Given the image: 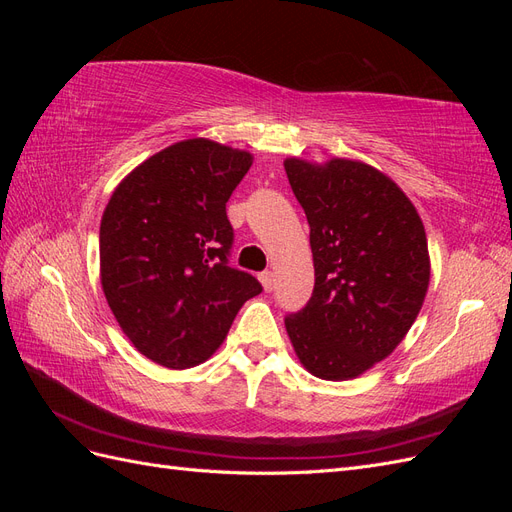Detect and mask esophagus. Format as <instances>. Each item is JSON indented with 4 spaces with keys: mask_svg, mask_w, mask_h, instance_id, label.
<instances>
[{
    "mask_svg": "<svg viewBox=\"0 0 512 512\" xmlns=\"http://www.w3.org/2000/svg\"><path fill=\"white\" fill-rule=\"evenodd\" d=\"M258 280H260L262 288H265L267 292L273 290V286H275V275H273V271H262V273L258 275Z\"/></svg>",
    "mask_w": 512,
    "mask_h": 512,
    "instance_id": "obj_1",
    "label": "esophagus"
}]
</instances>
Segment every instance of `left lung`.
Returning a JSON list of instances; mask_svg holds the SVG:
<instances>
[{
    "label": "left lung",
    "mask_w": 512,
    "mask_h": 512,
    "mask_svg": "<svg viewBox=\"0 0 512 512\" xmlns=\"http://www.w3.org/2000/svg\"><path fill=\"white\" fill-rule=\"evenodd\" d=\"M309 224L316 284L286 316L301 365L320 380H352L406 337L429 288L425 226L382 170L359 160H284Z\"/></svg>",
    "instance_id": "obj_1"
}]
</instances>
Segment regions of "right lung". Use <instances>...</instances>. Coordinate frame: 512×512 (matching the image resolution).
<instances>
[{
    "instance_id": "add662e5",
    "label": "right lung",
    "mask_w": 512,
    "mask_h": 512,
    "mask_svg": "<svg viewBox=\"0 0 512 512\" xmlns=\"http://www.w3.org/2000/svg\"><path fill=\"white\" fill-rule=\"evenodd\" d=\"M250 151L188 138L121 179L100 222V282L134 348L168 369L205 363L262 286L230 269L226 203Z\"/></svg>"
}]
</instances>
